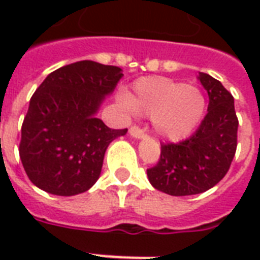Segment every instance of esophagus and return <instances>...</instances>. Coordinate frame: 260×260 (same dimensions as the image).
<instances>
[{"label": "esophagus", "instance_id": "esophagus-1", "mask_svg": "<svg viewBox=\"0 0 260 260\" xmlns=\"http://www.w3.org/2000/svg\"><path fill=\"white\" fill-rule=\"evenodd\" d=\"M129 135L132 138H136V139H144L147 136L144 134V131L142 128H139V126H131L129 128Z\"/></svg>", "mask_w": 260, "mask_h": 260}]
</instances>
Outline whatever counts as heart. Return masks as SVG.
<instances>
[{"label": "heart", "instance_id": "b5f03b06", "mask_svg": "<svg viewBox=\"0 0 260 260\" xmlns=\"http://www.w3.org/2000/svg\"><path fill=\"white\" fill-rule=\"evenodd\" d=\"M126 109L151 116L155 132L178 142L189 136L201 121L205 98L200 89L165 77H143L134 83L129 95H121Z\"/></svg>", "mask_w": 260, "mask_h": 260}]
</instances>
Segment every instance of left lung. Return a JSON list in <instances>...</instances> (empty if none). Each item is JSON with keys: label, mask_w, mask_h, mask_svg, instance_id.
<instances>
[{"label": "left lung", "mask_w": 260, "mask_h": 260, "mask_svg": "<svg viewBox=\"0 0 260 260\" xmlns=\"http://www.w3.org/2000/svg\"><path fill=\"white\" fill-rule=\"evenodd\" d=\"M209 95L208 113L189 139L162 143L160 158L147 170L150 183L170 196L204 193L230 170L238 147V117L232 94L209 74L200 73Z\"/></svg>", "instance_id": "left-lung-1"}]
</instances>
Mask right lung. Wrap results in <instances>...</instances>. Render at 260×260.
Here are the masks:
<instances>
[{"label":"right lung","instance_id":"1","mask_svg":"<svg viewBox=\"0 0 260 260\" xmlns=\"http://www.w3.org/2000/svg\"><path fill=\"white\" fill-rule=\"evenodd\" d=\"M122 70L93 60L63 66L36 89L24 117L20 159L30 182L55 196L89 190L101 174L110 142L128 129H112L97 117Z\"/></svg>","mask_w":260,"mask_h":260}]
</instances>
